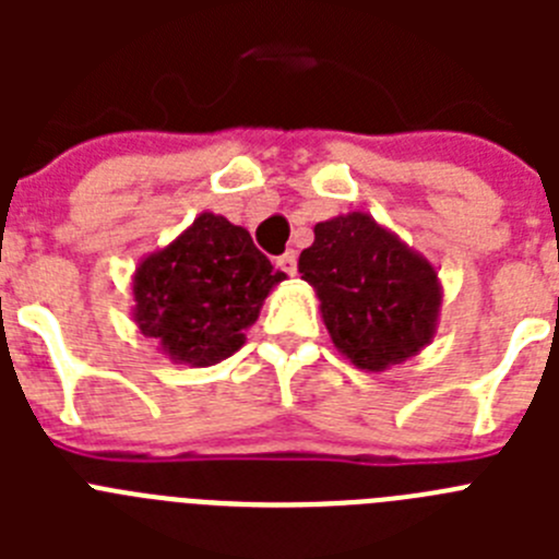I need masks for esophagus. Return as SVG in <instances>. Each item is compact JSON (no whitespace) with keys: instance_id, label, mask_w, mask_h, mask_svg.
<instances>
[{"instance_id":"esophagus-1","label":"esophagus","mask_w":559,"mask_h":559,"mask_svg":"<svg viewBox=\"0 0 559 559\" xmlns=\"http://www.w3.org/2000/svg\"><path fill=\"white\" fill-rule=\"evenodd\" d=\"M276 265H280L285 274H296V251H285L283 257H276Z\"/></svg>"}]
</instances>
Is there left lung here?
Returning a JSON list of instances; mask_svg holds the SVG:
<instances>
[{
  "label": "left lung",
  "mask_w": 559,
  "mask_h": 559,
  "mask_svg": "<svg viewBox=\"0 0 559 559\" xmlns=\"http://www.w3.org/2000/svg\"><path fill=\"white\" fill-rule=\"evenodd\" d=\"M313 235L299 274L319 296L324 328L344 358L386 372L431 344L442 283L428 257L360 210L316 224Z\"/></svg>",
  "instance_id": "1"
}]
</instances>
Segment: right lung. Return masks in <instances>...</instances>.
Returning a JSON list of instances; mask_svg holds the SVG:
<instances>
[{
	"label": "right lung",
	"instance_id": "right-lung-1",
	"mask_svg": "<svg viewBox=\"0 0 559 559\" xmlns=\"http://www.w3.org/2000/svg\"><path fill=\"white\" fill-rule=\"evenodd\" d=\"M283 280L243 226L201 212L176 240L142 257L131 276V316L170 360L212 367L243 347Z\"/></svg>",
	"mask_w": 559,
	"mask_h": 559
}]
</instances>
